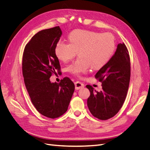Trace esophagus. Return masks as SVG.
Wrapping results in <instances>:
<instances>
[{"mask_svg": "<svg viewBox=\"0 0 150 150\" xmlns=\"http://www.w3.org/2000/svg\"><path fill=\"white\" fill-rule=\"evenodd\" d=\"M75 89L76 90H78V89H82V88L84 87V84L82 82H80L79 81H77L75 83Z\"/></svg>", "mask_w": 150, "mask_h": 150, "instance_id": "1", "label": "esophagus"}]
</instances>
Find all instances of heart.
<instances>
[{
    "label": "heart",
    "mask_w": 150,
    "mask_h": 150,
    "mask_svg": "<svg viewBox=\"0 0 150 150\" xmlns=\"http://www.w3.org/2000/svg\"><path fill=\"white\" fill-rule=\"evenodd\" d=\"M69 43L59 42L56 45L57 59L67 63L78 54L79 57L68 67L71 74L79 76L89 68H101L108 63L116 49V40L112 33L76 30L68 35Z\"/></svg>",
    "instance_id": "obj_1"
}]
</instances>
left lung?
<instances>
[{"mask_svg": "<svg viewBox=\"0 0 150 150\" xmlns=\"http://www.w3.org/2000/svg\"><path fill=\"white\" fill-rule=\"evenodd\" d=\"M95 77L102 83L103 90L98 92L91 86H86L91 93L87 99L88 108L94 117L108 120L122 108L129 89L130 63L128 50L124 43L118 44L114 55Z\"/></svg>", "mask_w": 150, "mask_h": 150, "instance_id": "obj_1", "label": "left lung"}]
</instances>
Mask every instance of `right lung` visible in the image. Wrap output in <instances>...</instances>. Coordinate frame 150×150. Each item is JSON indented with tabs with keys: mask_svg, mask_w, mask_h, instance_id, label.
I'll return each instance as SVG.
<instances>
[{
	"mask_svg": "<svg viewBox=\"0 0 150 150\" xmlns=\"http://www.w3.org/2000/svg\"><path fill=\"white\" fill-rule=\"evenodd\" d=\"M61 35L59 26L41 30L26 45L23 56V75L31 101L38 112L50 118L67 112L75 91L68 77L59 83L50 80L57 70L60 73L55 48Z\"/></svg>",
	"mask_w": 150,
	"mask_h": 150,
	"instance_id": "right-lung-1",
	"label": "right lung"
}]
</instances>
